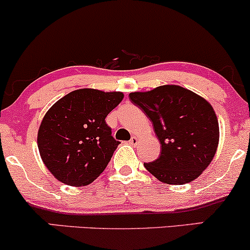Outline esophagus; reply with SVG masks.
Returning <instances> with one entry per match:
<instances>
[{"label":"esophagus","instance_id":"esophagus-1","mask_svg":"<svg viewBox=\"0 0 250 250\" xmlns=\"http://www.w3.org/2000/svg\"><path fill=\"white\" fill-rule=\"evenodd\" d=\"M137 143H138V138H137L136 136H133L132 138L130 139V144H132V145H136Z\"/></svg>","mask_w":250,"mask_h":250}]
</instances>
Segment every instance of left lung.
Returning a JSON list of instances; mask_svg holds the SVG:
<instances>
[{"mask_svg":"<svg viewBox=\"0 0 250 250\" xmlns=\"http://www.w3.org/2000/svg\"><path fill=\"white\" fill-rule=\"evenodd\" d=\"M153 125L161 155L144 163L151 175L167 184L192 182L208 167L217 150L220 130L206 99L177 85L159 86L128 95Z\"/></svg>","mask_w":250,"mask_h":250,"instance_id":"1","label":"left lung"}]
</instances>
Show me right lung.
<instances>
[{
	"mask_svg": "<svg viewBox=\"0 0 250 250\" xmlns=\"http://www.w3.org/2000/svg\"><path fill=\"white\" fill-rule=\"evenodd\" d=\"M123 98L122 92L81 88L49 108L39 128L38 146L55 178L87 186L106 169L120 142L112 137L105 118Z\"/></svg>",
	"mask_w": 250,
	"mask_h": 250,
	"instance_id": "obj_1",
	"label": "right lung"
}]
</instances>
